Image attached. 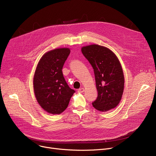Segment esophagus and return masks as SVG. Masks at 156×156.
Returning a JSON list of instances; mask_svg holds the SVG:
<instances>
[{
    "mask_svg": "<svg viewBox=\"0 0 156 156\" xmlns=\"http://www.w3.org/2000/svg\"><path fill=\"white\" fill-rule=\"evenodd\" d=\"M83 92H84V88H79V89L78 90V92L80 93V94L83 93Z\"/></svg>",
    "mask_w": 156,
    "mask_h": 156,
    "instance_id": "obj_1",
    "label": "esophagus"
}]
</instances>
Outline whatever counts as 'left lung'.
Listing matches in <instances>:
<instances>
[{"label":"left lung","mask_w":156,"mask_h":156,"mask_svg":"<svg viewBox=\"0 0 156 156\" xmlns=\"http://www.w3.org/2000/svg\"><path fill=\"white\" fill-rule=\"evenodd\" d=\"M81 52L94 69L98 95L92 102L94 108L108 111L119 104L123 93L125 79L116 55L107 47L90 45Z\"/></svg>","instance_id":"8db88e82"}]
</instances>
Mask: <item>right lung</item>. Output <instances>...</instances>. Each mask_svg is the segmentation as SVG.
<instances>
[{
	"label": "right lung",
	"mask_w": 156,
	"mask_h": 156,
	"mask_svg": "<svg viewBox=\"0 0 156 156\" xmlns=\"http://www.w3.org/2000/svg\"><path fill=\"white\" fill-rule=\"evenodd\" d=\"M70 54L68 48H56L40 59L34 78V89L37 102L45 111L62 113L68 108L75 92L69 88L62 74V68Z\"/></svg>",
	"instance_id": "1"
}]
</instances>
